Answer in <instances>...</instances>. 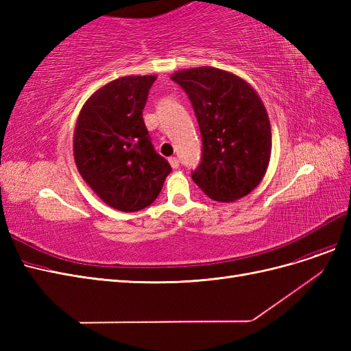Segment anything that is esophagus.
Returning <instances> with one entry per match:
<instances>
[{
    "label": "esophagus",
    "mask_w": 351,
    "mask_h": 351,
    "mask_svg": "<svg viewBox=\"0 0 351 351\" xmlns=\"http://www.w3.org/2000/svg\"><path fill=\"white\" fill-rule=\"evenodd\" d=\"M168 162H169V165H171L174 169L180 167V161H178V158H176V156H171V158H169V159H168Z\"/></svg>",
    "instance_id": "1"
}]
</instances>
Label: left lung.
I'll list each match as a JSON object with an SVG mask.
<instances>
[{"mask_svg":"<svg viewBox=\"0 0 351 351\" xmlns=\"http://www.w3.org/2000/svg\"><path fill=\"white\" fill-rule=\"evenodd\" d=\"M171 80L187 93L202 134L193 182L217 202L249 195L267 171L272 146L258 93L236 74L214 67L182 70Z\"/></svg>","mask_w":351,"mask_h":351,"instance_id":"obj_1","label":"left lung"}]
</instances>
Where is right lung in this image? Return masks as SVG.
Listing matches in <instances>:
<instances>
[{
    "instance_id": "1",
    "label": "right lung",
    "mask_w": 351,
    "mask_h": 351,
    "mask_svg": "<svg viewBox=\"0 0 351 351\" xmlns=\"http://www.w3.org/2000/svg\"><path fill=\"white\" fill-rule=\"evenodd\" d=\"M155 76L110 82L83 105L74 129V161L95 193L123 212L149 206L171 173L143 121Z\"/></svg>"
}]
</instances>
